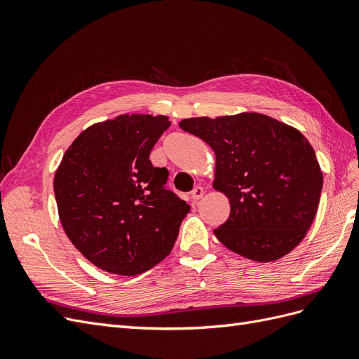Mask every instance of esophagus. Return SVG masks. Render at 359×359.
<instances>
[{
	"label": "esophagus",
	"instance_id": "34e87169",
	"mask_svg": "<svg viewBox=\"0 0 359 359\" xmlns=\"http://www.w3.org/2000/svg\"><path fill=\"white\" fill-rule=\"evenodd\" d=\"M203 196V189L202 187H194V190L191 191V199L193 201H199Z\"/></svg>",
	"mask_w": 359,
	"mask_h": 359
}]
</instances>
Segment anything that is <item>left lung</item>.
Listing matches in <instances>:
<instances>
[{
  "instance_id": "1",
  "label": "left lung",
  "mask_w": 359,
  "mask_h": 359,
  "mask_svg": "<svg viewBox=\"0 0 359 359\" xmlns=\"http://www.w3.org/2000/svg\"><path fill=\"white\" fill-rule=\"evenodd\" d=\"M180 127L215 154L212 187L231 203L229 219L214 229L219 241L256 262L290 253L316 217L323 184L299 130L257 112L186 118Z\"/></svg>"
}]
</instances>
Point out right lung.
Instances as JSON below:
<instances>
[{"mask_svg":"<svg viewBox=\"0 0 359 359\" xmlns=\"http://www.w3.org/2000/svg\"><path fill=\"white\" fill-rule=\"evenodd\" d=\"M165 115H119L73 140L53 178L62 229L91 264L137 276L165 259L190 206L166 189L169 172L149 153Z\"/></svg>","mask_w":359,"mask_h":359,"instance_id":"right-lung-1","label":"right lung"}]
</instances>
